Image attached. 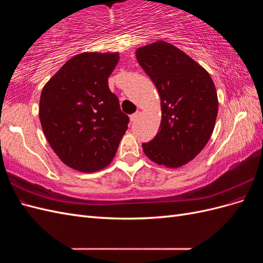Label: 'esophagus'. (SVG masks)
<instances>
[{"label":"esophagus","instance_id":"1","mask_svg":"<svg viewBox=\"0 0 263 263\" xmlns=\"http://www.w3.org/2000/svg\"><path fill=\"white\" fill-rule=\"evenodd\" d=\"M139 116H140V112H139V110H137V112H136V113H134L133 115H130V122H132V123H134V122H136V121H137V119L139 118Z\"/></svg>","mask_w":263,"mask_h":263}]
</instances>
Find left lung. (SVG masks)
I'll use <instances>...</instances> for the list:
<instances>
[{
    "mask_svg": "<svg viewBox=\"0 0 263 263\" xmlns=\"http://www.w3.org/2000/svg\"><path fill=\"white\" fill-rule=\"evenodd\" d=\"M136 58L158 89L162 112L156 137L142 144V150L159 165L180 168L212 136L218 112L216 87L208 71L172 44L142 46Z\"/></svg>",
    "mask_w": 263,
    "mask_h": 263,
    "instance_id": "8db88e82",
    "label": "left lung"
}]
</instances>
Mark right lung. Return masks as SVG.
<instances>
[{
  "label": "right lung",
  "instance_id": "1",
  "mask_svg": "<svg viewBox=\"0 0 263 263\" xmlns=\"http://www.w3.org/2000/svg\"><path fill=\"white\" fill-rule=\"evenodd\" d=\"M118 52H82L68 60L45 84L39 119L50 147L77 171L104 169L128 128L107 80Z\"/></svg>",
  "mask_w": 263,
  "mask_h": 263
}]
</instances>
